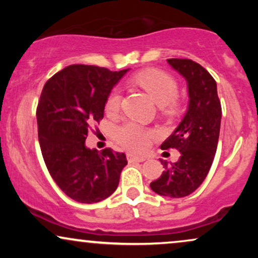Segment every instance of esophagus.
<instances>
[{"label":"esophagus","instance_id":"obj_1","mask_svg":"<svg viewBox=\"0 0 258 258\" xmlns=\"http://www.w3.org/2000/svg\"><path fill=\"white\" fill-rule=\"evenodd\" d=\"M147 158H144V156H137V155H132V154H128L127 155V160H128V162H143L146 161Z\"/></svg>","mask_w":258,"mask_h":258}]
</instances>
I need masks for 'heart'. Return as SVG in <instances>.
<instances>
[{"label": "heart", "instance_id": "1", "mask_svg": "<svg viewBox=\"0 0 258 258\" xmlns=\"http://www.w3.org/2000/svg\"><path fill=\"white\" fill-rule=\"evenodd\" d=\"M136 82L143 87L152 97L154 102L160 106L176 105V97L178 94V84L172 76L158 69H148L136 75ZM121 103V92L115 88L106 99L105 110L109 114H114L119 110ZM116 141L126 149L132 152L142 153L149 147L150 141L155 136V132L146 127L130 121L123 123L116 130Z\"/></svg>", "mask_w": 258, "mask_h": 258}]
</instances>
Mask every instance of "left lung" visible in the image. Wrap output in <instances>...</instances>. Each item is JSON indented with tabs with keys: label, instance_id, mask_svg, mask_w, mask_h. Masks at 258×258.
I'll return each mask as SVG.
<instances>
[{
	"label": "left lung",
	"instance_id": "left-lung-1",
	"mask_svg": "<svg viewBox=\"0 0 258 258\" xmlns=\"http://www.w3.org/2000/svg\"><path fill=\"white\" fill-rule=\"evenodd\" d=\"M167 63L186 81L189 104L184 117L172 135L161 144L162 150L177 149L178 161H161L165 171L150 183L156 194L183 198L199 188L206 178L216 150L222 117L217 85L205 68L190 59H167Z\"/></svg>",
	"mask_w": 258,
	"mask_h": 258
}]
</instances>
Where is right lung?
Masks as SVG:
<instances>
[{
	"label": "right lung",
	"instance_id": "1",
	"mask_svg": "<svg viewBox=\"0 0 258 258\" xmlns=\"http://www.w3.org/2000/svg\"><path fill=\"white\" fill-rule=\"evenodd\" d=\"M127 72L69 65L41 92L36 117L44 164L59 188L78 203H99L110 197L127 165L123 153L110 148L98 152L85 143L92 123L103 119L112 87Z\"/></svg>",
	"mask_w": 258,
	"mask_h": 258
}]
</instances>
